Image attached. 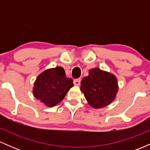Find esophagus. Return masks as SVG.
Here are the masks:
<instances>
[{
	"label": "esophagus",
	"instance_id": "esophagus-1",
	"mask_svg": "<svg viewBox=\"0 0 150 150\" xmlns=\"http://www.w3.org/2000/svg\"><path fill=\"white\" fill-rule=\"evenodd\" d=\"M80 81H81V79L80 78H78V79H75V80H74V85H77V86H79L80 85Z\"/></svg>",
	"mask_w": 150,
	"mask_h": 150
}]
</instances>
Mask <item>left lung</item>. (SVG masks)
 I'll return each instance as SVG.
<instances>
[{"label": "left lung", "instance_id": "8db88e82", "mask_svg": "<svg viewBox=\"0 0 150 150\" xmlns=\"http://www.w3.org/2000/svg\"><path fill=\"white\" fill-rule=\"evenodd\" d=\"M80 89L89 105L94 108L107 106L113 101L118 92L117 79L114 75L95 68L81 81Z\"/></svg>", "mask_w": 150, "mask_h": 150}]
</instances>
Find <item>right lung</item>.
<instances>
[{"instance_id": "1", "label": "right lung", "mask_w": 150, "mask_h": 150, "mask_svg": "<svg viewBox=\"0 0 150 150\" xmlns=\"http://www.w3.org/2000/svg\"><path fill=\"white\" fill-rule=\"evenodd\" d=\"M72 78H67L62 67L45 70L34 83V96L49 107L56 106L73 86Z\"/></svg>"}]
</instances>
